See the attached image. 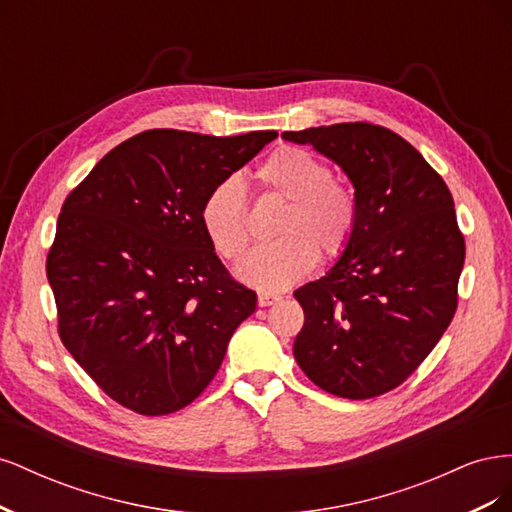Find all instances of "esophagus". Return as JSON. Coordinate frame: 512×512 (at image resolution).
<instances>
[{"instance_id": "34e87169", "label": "esophagus", "mask_w": 512, "mask_h": 512, "mask_svg": "<svg viewBox=\"0 0 512 512\" xmlns=\"http://www.w3.org/2000/svg\"><path fill=\"white\" fill-rule=\"evenodd\" d=\"M280 299H282L280 294H275V292H260V294H258V305H260V307H269V305L277 303Z\"/></svg>"}]
</instances>
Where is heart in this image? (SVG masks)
Segmentation results:
<instances>
[{
    "label": "heart",
    "mask_w": 512,
    "mask_h": 512,
    "mask_svg": "<svg viewBox=\"0 0 512 512\" xmlns=\"http://www.w3.org/2000/svg\"><path fill=\"white\" fill-rule=\"evenodd\" d=\"M265 190L286 200L277 215L273 243L254 247L237 267L239 280L258 290H284L301 282L322 260L342 256L359 224V200L331 166L297 145L277 147L256 170ZM200 224L213 250L237 260L250 243L247 203L237 177L215 183L200 207Z\"/></svg>",
    "instance_id": "heart-1"
}]
</instances>
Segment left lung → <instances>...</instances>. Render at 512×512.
<instances>
[{
  "label": "left lung",
  "instance_id": "left-lung-1",
  "mask_svg": "<svg viewBox=\"0 0 512 512\" xmlns=\"http://www.w3.org/2000/svg\"><path fill=\"white\" fill-rule=\"evenodd\" d=\"M344 168L359 200L348 250L294 290L305 322L294 359L322 391L397 389L436 348L459 303L466 239L444 179L408 141L367 121L284 132Z\"/></svg>",
  "mask_w": 512,
  "mask_h": 512
}]
</instances>
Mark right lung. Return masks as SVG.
<instances>
[{
  "mask_svg": "<svg viewBox=\"0 0 512 512\" xmlns=\"http://www.w3.org/2000/svg\"><path fill=\"white\" fill-rule=\"evenodd\" d=\"M275 136L147 130L66 196L46 256L57 333L119 406L162 416L192 404L254 314L256 292L215 256L200 207Z\"/></svg>",
  "mask_w": 512,
  "mask_h": 512,
  "instance_id": "obj_1",
  "label": "right lung"
}]
</instances>
